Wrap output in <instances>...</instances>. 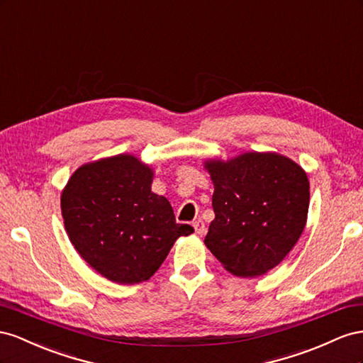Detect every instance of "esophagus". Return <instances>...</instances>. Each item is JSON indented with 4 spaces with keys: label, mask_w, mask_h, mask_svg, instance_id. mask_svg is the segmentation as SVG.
<instances>
[{
    "label": "esophagus",
    "mask_w": 363,
    "mask_h": 363,
    "mask_svg": "<svg viewBox=\"0 0 363 363\" xmlns=\"http://www.w3.org/2000/svg\"><path fill=\"white\" fill-rule=\"evenodd\" d=\"M193 228H194V231H196V234H198V235H203V234L206 233L205 223H203V220H201V219L193 222Z\"/></svg>",
    "instance_id": "esophagus-1"
}]
</instances>
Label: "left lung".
Segmentation results:
<instances>
[{
	"label": "left lung",
	"mask_w": 363,
	"mask_h": 363,
	"mask_svg": "<svg viewBox=\"0 0 363 363\" xmlns=\"http://www.w3.org/2000/svg\"><path fill=\"white\" fill-rule=\"evenodd\" d=\"M203 165L214 184L216 214L206 247L237 277L271 271L304 231L310 201L306 172L275 152H250Z\"/></svg>",
	"instance_id": "obj_1"
}]
</instances>
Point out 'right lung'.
<instances>
[{"mask_svg":"<svg viewBox=\"0 0 363 363\" xmlns=\"http://www.w3.org/2000/svg\"><path fill=\"white\" fill-rule=\"evenodd\" d=\"M153 172L132 155L79 167L60 196L69 242L96 271L118 284L146 281L173 243L190 235L170 202L152 191Z\"/></svg>","mask_w":363,"mask_h":363,"instance_id":"right-lung-1","label":"right lung"}]
</instances>
